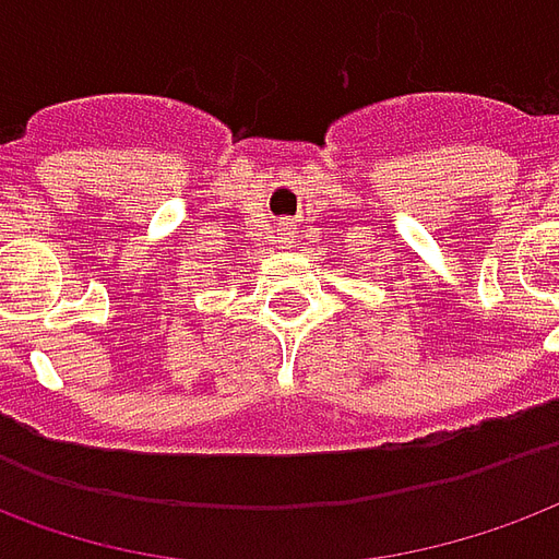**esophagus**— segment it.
<instances>
[{
	"instance_id": "obj_1",
	"label": "esophagus",
	"mask_w": 559,
	"mask_h": 559,
	"mask_svg": "<svg viewBox=\"0 0 559 559\" xmlns=\"http://www.w3.org/2000/svg\"><path fill=\"white\" fill-rule=\"evenodd\" d=\"M278 227H281V230H287V234H290V230H293V227H296V225H293V222H278Z\"/></svg>"
}]
</instances>
